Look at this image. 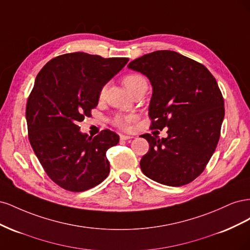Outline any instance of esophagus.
I'll return each instance as SVG.
<instances>
[{"instance_id":"esophagus-1","label":"esophagus","mask_w":250,"mask_h":250,"mask_svg":"<svg viewBox=\"0 0 250 250\" xmlns=\"http://www.w3.org/2000/svg\"><path fill=\"white\" fill-rule=\"evenodd\" d=\"M120 139L122 141H128V140H131L133 139V137H131V135H124V134H121L120 135Z\"/></svg>"}]
</instances>
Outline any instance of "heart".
<instances>
[{"label":"heart","mask_w":250,"mask_h":250,"mask_svg":"<svg viewBox=\"0 0 250 250\" xmlns=\"http://www.w3.org/2000/svg\"><path fill=\"white\" fill-rule=\"evenodd\" d=\"M123 82H124L125 86L127 87V89L129 90L130 93L137 87H139L143 84H147V81H146L145 77L142 76L141 74L127 75V76L124 77ZM105 89H106V87L105 86H103L100 89V93H99L100 99H103L104 98ZM133 121H134V117H132V116H117L115 119H113V124H115L117 127L121 128V129L127 130L130 128V124L133 122Z\"/></svg>","instance_id":"obj_1"}]
</instances>
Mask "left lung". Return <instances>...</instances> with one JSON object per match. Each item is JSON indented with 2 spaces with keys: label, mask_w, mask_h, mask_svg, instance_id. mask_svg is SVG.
<instances>
[{
  "label": "left lung",
  "mask_w": 250,
  "mask_h": 250,
  "mask_svg": "<svg viewBox=\"0 0 250 250\" xmlns=\"http://www.w3.org/2000/svg\"><path fill=\"white\" fill-rule=\"evenodd\" d=\"M152 85L149 118L152 129L168 127V137L141 135L149 143L141 169L170 187L191 183L215 152L224 119V100L213 75L203 64L177 52L155 51L128 64Z\"/></svg>",
  "instance_id": "obj_1"
}]
</instances>
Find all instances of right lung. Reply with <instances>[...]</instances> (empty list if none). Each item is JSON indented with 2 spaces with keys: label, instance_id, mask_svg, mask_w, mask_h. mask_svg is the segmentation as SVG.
Masks as SVG:
<instances>
[{
  "label": "right lung",
  "instance_id": "add662e5",
  "mask_svg": "<svg viewBox=\"0 0 250 250\" xmlns=\"http://www.w3.org/2000/svg\"><path fill=\"white\" fill-rule=\"evenodd\" d=\"M128 60L67 53L37 74L26 106L28 138L48 176L64 190L86 191L108 176L106 151L119 143V135L105 129L88 137L78 123L92 116L100 89Z\"/></svg>",
  "mask_w": 250,
  "mask_h": 250
}]
</instances>
